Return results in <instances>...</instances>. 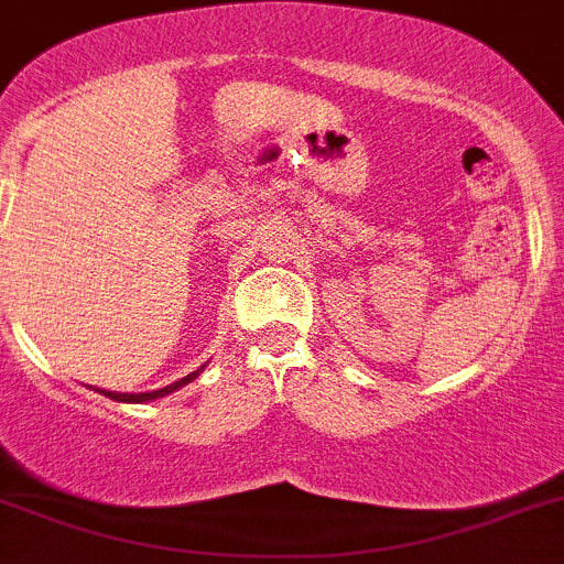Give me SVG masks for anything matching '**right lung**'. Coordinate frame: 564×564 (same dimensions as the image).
Wrapping results in <instances>:
<instances>
[{
	"instance_id": "1",
	"label": "right lung",
	"mask_w": 564,
	"mask_h": 564,
	"mask_svg": "<svg viewBox=\"0 0 564 564\" xmlns=\"http://www.w3.org/2000/svg\"><path fill=\"white\" fill-rule=\"evenodd\" d=\"M198 371H202V368H198ZM198 371L187 373L185 379H180V382L169 384V388L152 390V393H135V395H132V393H110V390H107V393H105V390H101V393L110 395V399H116V401H130V404H132V401H135V404H141V401H152V399H160V395H165V393H174L176 388H182V384H187V382H191V379H196Z\"/></svg>"
}]
</instances>
